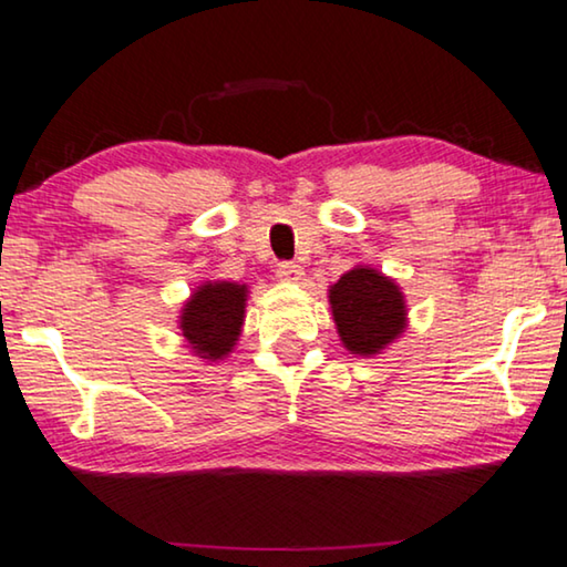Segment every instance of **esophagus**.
<instances>
[{"label": "esophagus", "mask_w": 567, "mask_h": 567, "mask_svg": "<svg viewBox=\"0 0 567 567\" xmlns=\"http://www.w3.org/2000/svg\"><path fill=\"white\" fill-rule=\"evenodd\" d=\"M276 276L281 278L284 284H301V281H305V270H301V266H293V262H281V266L276 268Z\"/></svg>", "instance_id": "34e87169"}]
</instances>
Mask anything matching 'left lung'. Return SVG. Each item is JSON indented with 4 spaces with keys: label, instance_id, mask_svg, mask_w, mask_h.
I'll return each mask as SVG.
<instances>
[{
    "label": "left lung",
    "instance_id": "obj_1",
    "mask_svg": "<svg viewBox=\"0 0 567 567\" xmlns=\"http://www.w3.org/2000/svg\"><path fill=\"white\" fill-rule=\"evenodd\" d=\"M330 312L346 351L374 359L408 330V301L398 281L355 266L328 289Z\"/></svg>",
    "mask_w": 567,
    "mask_h": 567
}]
</instances>
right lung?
Here are the masks:
<instances>
[{
    "label": "right lung",
    "mask_w": 567,
    "mask_h": 567,
    "mask_svg": "<svg viewBox=\"0 0 567 567\" xmlns=\"http://www.w3.org/2000/svg\"><path fill=\"white\" fill-rule=\"evenodd\" d=\"M247 297V284L237 281H204L196 286L177 315L183 346L206 363L227 359L243 336Z\"/></svg>",
    "instance_id": "right-lung-1"
}]
</instances>
